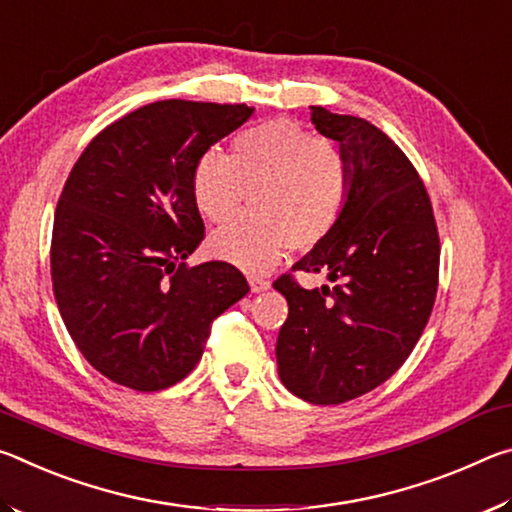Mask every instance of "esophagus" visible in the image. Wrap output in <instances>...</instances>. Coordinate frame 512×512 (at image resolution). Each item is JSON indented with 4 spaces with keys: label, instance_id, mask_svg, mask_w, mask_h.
I'll return each mask as SVG.
<instances>
[{
    "label": "esophagus",
    "instance_id": "esophagus-1",
    "mask_svg": "<svg viewBox=\"0 0 512 512\" xmlns=\"http://www.w3.org/2000/svg\"><path fill=\"white\" fill-rule=\"evenodd\" d=\"M250 289H253V293H262L266 289H271V282H268L266 277H250Z\"/></svg>",
    "mask_w": 512,
    "mask_h": 512
}]
</instances>
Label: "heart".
I'll list each match as a JSON object with an SVG mask.
<instances>
[{
	"instance_id": "1",
	"label": "heart",
	"mask_w": 512,
	"mask_h": 512,
	"mask_svg": "<svg viewBox=\"0 0 512 512\" xmlns=\"http://www.w3.org/2000/svg\"><path fill=\"white\" fill-rule=\"evenodd\" d=\"M253 212L214 232L207 250L248 273H264L289 246L311 250L332 235L352 189V167L334 144L316 140L289 119L241 131L232 155L207 149L192 173L198 214L230 219L246 203Z\"/></svg>"
}]
</instances>
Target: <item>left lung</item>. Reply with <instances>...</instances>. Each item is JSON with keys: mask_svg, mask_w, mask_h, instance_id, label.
Returning <instances> with one entry per match:
<instances>
[{"mask_svg": "<svg viewBox=\"0 0 512 512\" xmlns=\"http://www.w3.org/2000/svg\"><path fill=\"white\" fill-rule=\"evenodd\" d=\"M311 124L339 142L352 167L341 221L296 273H327L334 287L302 289L287 273L273 287L289 302L277 334V372L311 404H341L397 372L424 332L438 291L440 239L411 160L370 121L311 106Z\"/></svg>", "mask_w": 512, "mask_h": 512, "instance_id": "1", "label": "left lung"}]
</instances>
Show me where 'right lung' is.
I'll list each match as a JSON object with an SVG mask.
<instances>
[{
    "label": "right lung",
    "mask_w": 512,
    "mask_h": 512,
    "mask_svg": "<svg viewBox=\"0 0 512 512\" xmlns=\"http://www.w3.org/2000/svg\"><path fill=\"white\" fill-rule=\"evenodd\" d=\"M253 110L155 101L103 128L69 171L51 235L54 296L76 348L115 384L153 393L185 379L212 320L250 291L228 262L185 259L205 237L196 162Z\"/></svg>",
    "instance_id": "right-lung-1"
}]
</instances>
